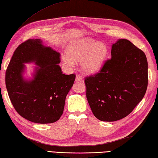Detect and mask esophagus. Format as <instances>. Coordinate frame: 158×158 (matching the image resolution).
I'll list each match as a JSON object with an SVG mask.
<instances>
[{
    "label": "esophagus",
    "mask_w": 158,
    "mask_h": 158,
    "mask_svg": "<svg viewBox=\"0 0 158 158\" xmlns=\"http://www.w3.org/2000/svg\"><path fill=\"white\" fill-rule=\"evenodd\" d=\"M75 82L77 83H82L83 82V80L82 79V77L79 75H77L76 78H75Z\"/></svg>",
    "instance_id": "34e87169"
}]
</instances>
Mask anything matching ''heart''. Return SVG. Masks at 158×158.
<instances>
[{
  "label": "heart",
  "instance_id": "b5f03b06",
  "mask_svg": "<svg viewBox=\"0 0 158 158\" xmlns=\"http://www.w3.org/2000/svg\"><path fill=\"white\" fill-rule=\"evenodd\" d=\"M108 55V48L104 43L91 38L73 41L67 48V55L63 63L71 66L74 61H81V68L87 75H94L102 68Z\"/></svg>",
  "mask_w": 158,
  "mask_h": 158
}]
</instances>
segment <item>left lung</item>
Wrapping results in <instances>:
<instances>
[{"label": "left lung", "mask_w": 158, "mask_h": 158, "mask_svg": "<svg viewBox=\"0 0 158 158\" xmlns=\"http://www.w3.org/2000/svg\"><path fill=\"white\" fill-rule=\"evenodd\" d=\"M111 55L99 73L85 80L89 105L103 121L128 115L142 100L148 83L146 56L129 40L113 43Z\"/></svg>", "instance_id": "8db88e82"}]
</instances>
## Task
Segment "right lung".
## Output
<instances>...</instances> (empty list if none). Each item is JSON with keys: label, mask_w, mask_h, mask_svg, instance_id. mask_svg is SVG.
Segmentation results:
<instances>
[{"label": "right lung", "mask_w": 158, "mask_h": 158, "mask_svg": "<svg viewBox=\"0 0 158 158\" xmlns=\"http://www.w3.org/2000/svg\"><path fill=\"white\" fill-rule=\"evenodd\" d=\"M59 56L40 39L27 40L14 52L5 83L11 103L23 118L44 124L54 123L62 115L75 75L63 74ZM27 63L36 65L31 78L24 76Z\"/></svg>", "instance_id": "add662e5"}]
</instances>
